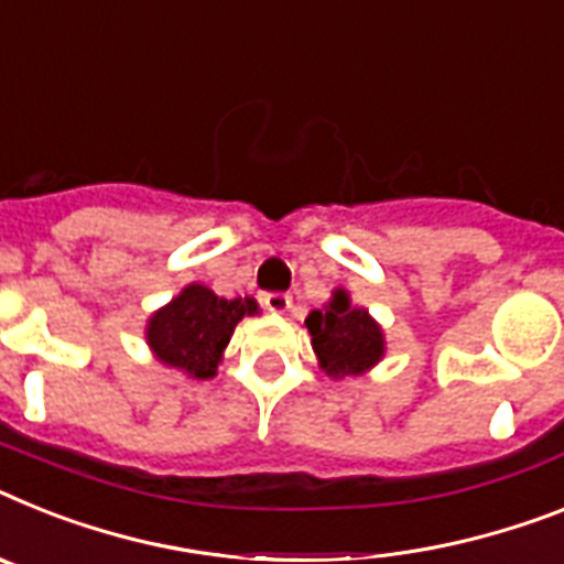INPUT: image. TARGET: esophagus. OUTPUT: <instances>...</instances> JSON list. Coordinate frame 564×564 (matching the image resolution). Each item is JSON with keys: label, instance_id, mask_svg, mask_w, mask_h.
<instances>
[{"label": "esophagus", "instance_id": "34e87169", "mask_svg": "<svg viewBox=\"0 0 564 564\" xmlns=\"http://www.w3.org/2000/svg\"><path fill=\"white\" fill-rule=\"evenodd\" d=\"M260 301H263V306H267L269 312H274V315H283V312L292 310V297L283 295V292H267Z\"/></svg>", "mask_w": 564, "mask_h": 564}]
</instances>
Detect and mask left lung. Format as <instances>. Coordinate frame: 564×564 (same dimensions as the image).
<instances>
[{
	"mask_svg": "<svg viewBox=\"0 0 564 564\" xmlns=\"http://www.w3.org/2000/svg\"><path fill=\"white\" fill-rule=\"evenodd\" d=\"M304 324L326 376H361L384 358L387 347L381 326L372 321L370 312L349 304L344 290H335L333 301L324 310H312Z\"/></svg>",
	"mask_w": 564,
	"mask_h": 564,
	"instance_id": "1",
	"label": "left lung"
}]
</instances>
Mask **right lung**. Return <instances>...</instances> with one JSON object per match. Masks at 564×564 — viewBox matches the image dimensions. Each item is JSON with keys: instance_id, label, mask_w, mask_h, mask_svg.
<instances>
[{"instance_id": "1", "label": "right lung", "mask_w": 564, "mask_h": 564, "mask_svg": "<svg viewBox=\"0 0 564 564\" xmlns=\"http://www.w3.org/2000/svg\"><path fill=\"white\" fill-rule=\"evenodd\" d=\"M246 315H258L254 297H217L203 283H188L145 324L151 352L165 367L192 378H212L224 358L235 326Z\"/></svg>"}]
</instances>
